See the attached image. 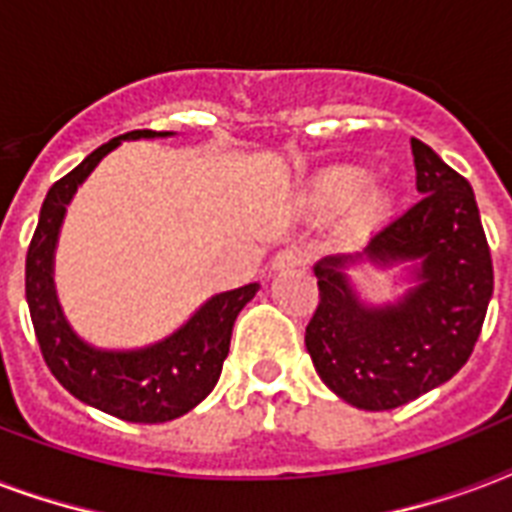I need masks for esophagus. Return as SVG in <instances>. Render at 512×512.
Wrapping results in <instances>:
<instances>
[{"instance_id":"1","label":"esophagus","mask_w":512,"mask_h":512,"mask_svg":"<svg viewBox=\"0 0 512 512\" xmlns=\"http://www.w3.org/2000/svg\"><path fill=\"white\" fill-rule=\"evenodd\" d=\"M304 261H307V256H304L299 248H283L280 253H275V259H272V269H275V272L299 269V267H304Z\"/></svg>"}]
</instances>
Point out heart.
Instances as JSON below:
<instances>
[{"label":"heart","instance_id":"heart-1","mask_svg":"<svg viewBox=\"0 0 512 512\" xmlns=\"http://www.w3.org/2000/svg\"><path fill=\"white\" fill-rule=\"evenodd\" d=\"M368 181V170L352 165L326 170L304 197V208L318 219H328L350 208L347 227L358 235H366L371 229L382 227L395 208V194L387 186Z\"/></svg>","mask_w":512,"mask_h":512}]
</instances>
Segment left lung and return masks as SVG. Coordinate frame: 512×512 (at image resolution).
<instances>
[{"label":"left lung","instance_id":"1","mask_svg":"<svg viewBox=\"0 0 512 512\" xmlns=\"http://www.w3.org/2000/svg\"><path fill=\"white\" fill-rule=\"evenodd\" d=\"M422 200L376 229L363 251L320 259V301L304 344L331 392L363 411H390L465 366L494 291L475 194L427 144L411 138ZM403 266L412 288L368 305L346 272Z\"/></svg>","mask_w":512,"mask_h":512}]
</instances>
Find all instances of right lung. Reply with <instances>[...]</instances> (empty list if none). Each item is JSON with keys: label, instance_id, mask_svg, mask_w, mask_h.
Masks as SVG:
<instances>
[{"label": "right lung", "instance_id": "add662e5", "mask_svg": "<svg viewBox=\"0 0 512 512\" xmlns=\"http://www.w3.org/2000/svg\"><path fill=\"white\" fill-rule=\"evenodd\" d=\"M170 136V130H133L87 154L77 168L50 186L26 253V301L47 368L77 400L138 425L184 417L211 395L229 355L237 315L259 291V283H248L235 291L216 293L184 326L138 350L93 347L63 315L53 275L66 205L95 165L122 141Z\"/></svg>", "mask_w": 512, "mask_h": 512}]
</instances>
